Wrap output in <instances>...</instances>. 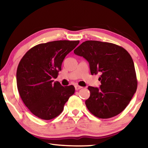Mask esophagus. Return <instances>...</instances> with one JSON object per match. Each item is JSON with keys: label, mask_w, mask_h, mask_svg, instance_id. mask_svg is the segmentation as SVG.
Returning <instances> with one entry per match:
<instances>
[{"label": "esophagus", "mask_w": 148, "mask_h": 148, "mask_svg": "<svg viewBox=\"0 0 148 148\" xmlns=\"http://www.w3.org/2000/svg\"><path fill=\"white\" fill-rule=\"evenodd\" d=\"M82 87L79 86H77V85H76V86H75V89H76V90H79L80 89H82Z\"/></svg>", "instance_id": "obj_1"}]
</instances>
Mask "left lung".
<instances>
[{"instance_id": "1", "label": "left lung", "mask_w": 148, "mask_h": 148, "mask_svg": "<svg viewBox=\"0 0 148 148\" xmlns=\"http://www.w3.org/2000/svg\"><path fill=\"white\" fill-rule=\"evenodd\" d=\"M89 62L91 75L101 74L99 88L89 86L86 105L99 118L108 119L123 111L137 89L136 71L131 56L116 44L87 40L74 49Z\"/></svg>"}]
</instances>
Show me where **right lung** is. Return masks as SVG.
I'll list each match as a JSON object with an SVG mask.
<instances>
[{"mask_svg": "<svg viewBox=\"0 0 148 148\" xmlns=\"http://www.w3.org/2000/svg\"><path fill=\"white\" fill-rule=\"evenodd\" d=\"M79 41L57 40L40 44L24 55L17 69V86L20 97L32 114L49 120L61 114L69 97L74 93L73 86L53 83L61 71L64 57Z\"/></svg>", "mask_w": 148, "mask_h": 148, "instance_id": "obj_1", "label": "right lung"}]
</instances>
